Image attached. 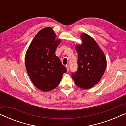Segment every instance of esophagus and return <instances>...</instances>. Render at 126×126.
<instances>
[{
  "label": "esophagus",
  "instance_id": "esophagus-1",
  "mask_svg": "<svg viewBox=\"0 0 126 126\" xmlns=\"http://www.w3.org/2000/svg\"><path fill=\"white\" fill-rule=\"evenodd\" d=\"M66 70H67V71H69V65H66Z\"/></svg>",
  "mask_w": 126,
  "mask_h": 126
}]
</instances>
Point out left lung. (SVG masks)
<instances>
[{
	"instance_id": "8db88e82",
	"label": "left lung",
	"mask_w": 126,
	"mask_h": 126,
	"mask_svg": "<svg viewBox=\"0 0 126 126\" xmlns=\"http://www.w3.org/2000/svg\"><path fill=\"white\" fill-rule=\"evenodd\" d=\"M81 44H76L78 53V68L72 73V79L76 85L89 89L97 84L104 75L107 67L105 54L96 41L86 33L80 35Z\"/></svg>"
}]
</instances>
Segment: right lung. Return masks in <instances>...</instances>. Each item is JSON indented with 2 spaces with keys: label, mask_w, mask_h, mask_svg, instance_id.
Returning a JSON list of instances; mask_svg holds the SVG:
<instances>
[{
  "label": "right lung",
  "mask_w": 126,
  "mask_h": 126,
  "mask_svg": "<svg viewBox=\"0 0 126 126\" xmlns=\"http://www.w3.org/2000/svg\"><path fill=\"white\" fill-rule=\"evenodd\" d=\"M61 42L51 27H45L36 34L26 53L27 74L39 90L49 92L57 87L66 72L55 51Z\"/></svg>",
  "instance_id": "obj_1"
}]
</instances>
